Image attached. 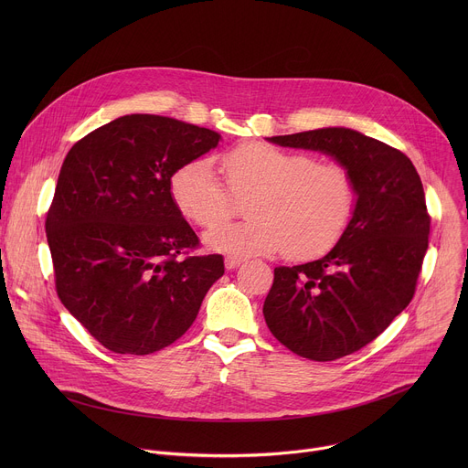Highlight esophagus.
I'll return each instance as SVG.
<instances>
[{"label":"esophagus","mask_w":468,"mask_h":468,"mask_svg":"<svg viewBox=\"0 0 468 468\" xmlns=\"http://www.w3.org/2000/svg\"><path fill=\"white\" fill-rule=\"evenodd\" d=\"M224 262H226V269H228V271H233V269H237V266H240V264L244 262V259H242V257H231V255H229V257H226Z\"/></svg>","instance_id":"esophagus-1"}]
</instances>
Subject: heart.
<instances>
[{
    "instance_id": "1",
    "label": "heart",
    "mask_w": 468,
    "mask_h": 468,
    "mask_svg": "<svg viewBox=\"0 0 468 468\" xmlns=\"http://www.w3.org/2000/svg\"><path fill=\"white\" fill-rule=\"evenodd\" d=\"M220 168L238 197L252 194L247 210L253 219L237 225L218 223L234 208L232 191L207 159L186 163L170 183L179 211L197 226H213L204 235L211 250L248 255L274 253L289 246L294 257H313L335 246L354 218L357 188L352 174L341 165L246 143L222 154Z\"/></svg>"
}]
</instances>
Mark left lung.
<instances>
[{
	"label": "left lung",
	"instance_id": "left-lung-1",
	"mask_svg": "<svg viewBox=\"0 0 468 468\" xmlns=\"http://www.w3.org/2000/svg\"><path fill=\"white\" fill-rule=\"evenodd\" d=\"M329 155L357 188L354 218L324 257L274 269L262 314L272 335L311 361H333L372 343L402 313L428 250L430 217L408 155L348 127L266 139Z\"/></svg>",
	"mask_w": 468,
	"mask_h": 468
}]
</instances>
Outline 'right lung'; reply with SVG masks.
<instances>
[{"label":"right lung","mask_w":468,"mask_h":468,"mask_svg":"<svg viewBox=\"0 0 468 468\" xmlns=\"http://www.w3.org/2000/svg\"><path fill=\"white\" fill-rule=\"evenodd\" d=\"M220 133L159 114H125L66 154L46 218L62 305L116 354L148 356L192 325L224 257L188 255L197 237L170 183Z\"/></svg>","instance_id":"1"}]
</instances>
